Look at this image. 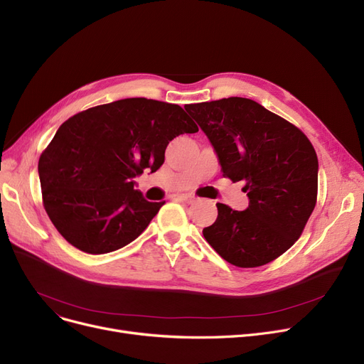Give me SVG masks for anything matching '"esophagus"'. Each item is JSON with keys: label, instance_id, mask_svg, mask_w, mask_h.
Segmentation results:
<instances>
[{"label": "esophagus", "instance_id": "obj_1", "mask_svg": "<svg viewBox=\"0 0 364 364\" xmlns=\"http://www.w3.org/2000/svg\"><path fill=\"white\" fill-rule=\"evenodd\" d=\"M180 199H181L183 202H186V203H193V202H196V198H195L193 195H181Z\"/></svg>", "mask_w": 364, "mask_h": 364}]
</instances>
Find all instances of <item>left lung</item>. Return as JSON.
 Segmentation results:
<instances>
[{
  "label": "left lung",
  "instance_id": "1",
  "mask_svg": "<svg viewBox=\"0 0 364 364\" xmlns=\"http://www.w3.org/2000/svg\"><path fill=\"white\" fill-rule=\"evenodd\" d=\"M213 144L221 172L245 180V211L217 203L203 237L221 258L251 269L270 262L299 239L317 199L318 161L305 134L259 103L228 97L186 105Z\"/></svg>",
  "mask_w": 364,
  "mask_h": 364
}]
</instances>
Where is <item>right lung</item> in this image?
<instances>
[{"label":"right lung","instance_id":"1","mask_svg":"<svg viewBox=\"0 0 364 364\" xmlns=\"http://www.w3.org/2000/svg\"><path fill=\"white\" fill-rule=\"evenodd\" d=\"M198 125L178 105L117 100L69 118L38 162L44 208L59 233L87 254H107L137 239L165 202L136 188L155 172L168 143Z\"/></svg>","mask_w":364,"mask_h":364}]
</instances>
